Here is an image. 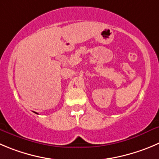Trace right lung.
Segmentation results:
<instances>
[{"instance_id":"right-lung-1","label":"right lung","mask_w":159,"mask_h":159,"mask_svg":"<svg viewBox=\"0 0 159 159\" xmlns=\"http://www.w3.org/2000/svg\"><path fill=\"white\" fill-rule=\"evenodd\" d=\"M34 112H35V111H34ZM35 113H37V112H35Z\"/></svg>"}]
</instances>
